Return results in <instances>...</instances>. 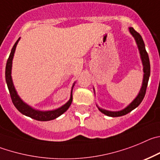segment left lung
<instances>
[{
	"label": "left lung",
	"mask_w": 160,
	"mask_h": 160,
	"mask_svg": "<svg viewBox=\"0 0 160 160\" xmlns=\"http://www.w3.org/2000/svg\"><path fill=\"white\" fill-rule=\"evenodd\" d=\"M129 31L132 33V35L133 36L135 40L136 41V44L138 45V48H139V53H140L141 60H142V63H143V84H142V88L140 89V92L138 94L137 97L130 103V104L124 108L123 110L119 111V112H110V111H106L104 109H101L99 108V110L105 114L106 116H112V117H118V116H124V115L128 114L130 112H132L133 109H135L136 108H137L140 103L142 102V100H143L144 98L145 94H146V90L147 87H148V80H149V77H150V61H149V57H148V54L147 52L146 49H145V44L144 42L143 41V38L139 35V32L134 29L133 28H129Z\"/></svg>",
	"instance_id": "obj_1"
}]
</instances>
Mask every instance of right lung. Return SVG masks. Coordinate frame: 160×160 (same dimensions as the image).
Returning <instances> with one entry per match:
<instances>
[{"instance_id": "right-lung-1", "label": "right lung", "mask_w": 160, "mask_h": 160, "mask_svg": "<svg viewBox=\"0 0 160 160\" xmlns=\"http://www.w3.org/2000/svg\"><path fill=\"white\" fill-rule=\"evenodd\" d=\"M19 40L20 38L14 44L13 47H12V50H11V52H10L9 57L8 58V60H7L6 67H5V80H6L7 86H8V91H9V94L10 96H11V99H12V103H13L14 106L17 108V110L19 111L21 113L24 114V116H29L32 119H34L36 120H39V121H48V120L56 119L58 116H60V115H62L64 112H65L68 109V108L70 107L72 101V89L71 97H70V100H68V102H67L65 104L63 105L61 108H60L58 109H56V110L41 112V111H37L33 108H32L28 104L24 103L21 100V98L18 96L17 92H16L15 88L13 86V83H12V77H11L12 58H13L16 47H17V44L18 43V41H19Z\"/></svg>"}]
</instances>
